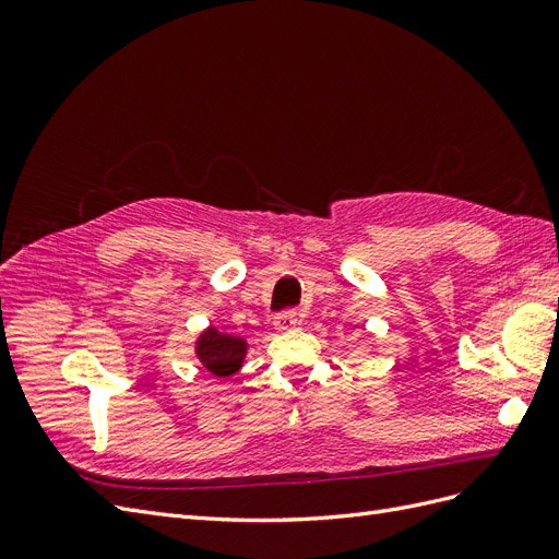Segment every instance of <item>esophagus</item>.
Instances as JSON below:
<instances>
[{
	"mask_svg": "<svg viewBox=\"0 0 559 559\" xmlns=\"http://www.w3.org/2000/svg\"><path fill=\"white\" fill-rule=\"evenodd\" d=\"M298 326V312L296 310H282L275 317V329L277 331H292Z\"/></svg>",
	"mask_w": 559,
	"mask_h": 559,
	"instance_id": "obj_1",
	"label": "esophagus"
}]
</instances>
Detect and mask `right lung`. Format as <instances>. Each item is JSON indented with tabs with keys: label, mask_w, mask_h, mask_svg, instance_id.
I'll return each instance as SVG.
<instances>
[{
	"label": "right lung",
	"mask_w": 559,
	"mask_h": 559,
	"mask_svg": "<svg viewBox=\"0 0 559 559\" xmlns=\"http://www.w3.org/2000/svg\"><path fill=\"white\" fill-rule=\"evenodd\" d=\"M247 343L242 337H233L228 333H218L216 329H207L198 341V359L210 373L216 378H228L242 366Z\"/></svg>",
	"instance_id": "obj_1"
}]
</instances>
